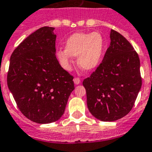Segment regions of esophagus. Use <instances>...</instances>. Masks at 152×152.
Here are the masks:
<instances>
[{
	"instance_id": "obj_1",
	"label": "esophagus",
	"mask_w": 152,
	"mask_h": 152,
	"mask_svg": "<svg viewBox=\"0 0 152 152\" xmlns=\"http://www.w3.org/2000/svg\"><path fill=\"white\" fill-rule=\"evenodd\" d=\"M74 82H75V85H79V84L81 83V80L78 77H75L74 78Z\"/></svg>"
}]
</instances>
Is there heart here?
Wrapping results in <instances>:
<instances>
[{
    "mask_svg": "<svg viewBox=\"0 0 152 152\" xmlns=\"http://www.w3.org/2000/svg\"><path fill=\"white\" fill-rule=\"evenodd\" d=\"M105 50V40L100 32H75L66 40L64 50L57 52V58L62 66L68 70L71 56H77V64L90 71L99 66Z\"/></svg>",
    "mask_w": 152,
    "mask_h": 152,
    "instance_id": "1",
    "label": "heart"
}]
</instances>
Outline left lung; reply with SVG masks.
<instances>
[{
  "instance_id": "obj_1",
  "label": "left lung",
  "mask_w": 152,
  "mask_h": 152,
  "mask_svg": "<svg viewBox=\"0 0 152 152\" xmlns=\"http://www.w3.org/2000/svg\"><path fill=\"white\" fill-rule=\"evenodd\" d=\"M141 85L138 54L126 38L112 29L103 60L83 81L88 110L102 121L122 118L134 105Z\"/></svg>"
}]
</instances>
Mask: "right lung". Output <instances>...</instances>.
<instances>
[{
  "mask_svg": "<svg viewBox=\"0 0 152 152\" xmlns=\"http://www.w3.org/2000/svg\"><path fill=\"white\" fill-rule=\"evenodd\" d=\"M54 28L42 27L24 39L10 58L7 82L24 116L37 124L61 118L74 89L73 76L56 57Z\"/></svg>",
  "mask_w": 152,
  "mask_h": 152,
  "instance_id": "right-lung-1",
  "label": "right lung"
}]
</instances>
